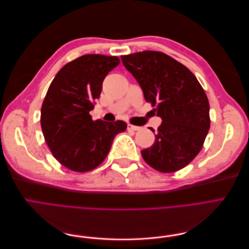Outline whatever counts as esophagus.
I'll list each match as a JSON object with an SVG mask.
<instances>
[{
	"mask_svg": "<svg viewBox=\"0 0 249 249\" xmlns=\"http://www.w3.org/2000/svg\"><path fill=\"white\" fill-rule=\"evenodd\" d=\"M127 130H132V131H140L141 126H137V125H133V124H127Z\"/></svg>",
	"mask_w": 249,
	"mask_h": 249,
	"instance_id": "1",
	"label": "esophagus"
}]
</instances>
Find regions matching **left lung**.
I'll return each instance as SVG.
<instances>
[{
	"label": "left lung",
	"instance_id": "1",
	"mask_svg": "<svg viewBox=\"0 0 249 249\" xmlns=\"http://www.w3.org/2000/svg\"><path fill=\"white\" fill-rule=\"evenodd\" d=\"M122 61L162 119L154 144L141 150L143 159L161 172L184 168L199 153L210 129L205 90L185 65L164 53H134Z\"/></svg>",
	"mask_w": 249,
	"mask_h": 249
}]
</instances>
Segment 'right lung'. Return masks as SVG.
Listing matches in <instances>:
<instances>
[{"label": "right lung", "mask_w": 249, "mask_h": 249, "mask_svg": "<svg viewBox=\"0 0 249 249\" xmlns=\"http://www.w3.org/2000/svg\"><path fill=\"white\" fill-rule=\"evenodd\" d=\"M120 60L99 54L81 56L65 64L51 83L41 107L44 139L57 161L73 171L92 170L105 160L123 120H92L89 111L101 95L103 81Z\"/></svg>", "instance_id": "add662e5"}]
</instances>
